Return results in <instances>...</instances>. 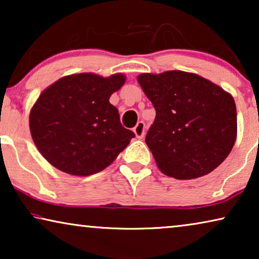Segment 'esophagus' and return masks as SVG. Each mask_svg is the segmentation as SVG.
Here are the masks:
<instances>
[{
	"label": "esophagus",
	"mask_w": 259,
	"mask_h": 259,
	"mask_svg": "<svg viewBox=\"0 0 259 259\" xmlns=\"http://www.w3.org/2000/svg\"><path fill=\"white\" fill-rule=\"evenodd\" d=\"M146 127H145V122L144 121H139L136 125V127L133 128V132L134 134H136V137L138 138V139H143L144 136H145V130Z\"/></svg>",
	"instance_id": "1"
}]
</instances>
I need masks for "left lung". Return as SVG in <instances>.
Segmentation results:
<instances>
[{"label": "left lung", "mask_w": 259, "mask_h": 259, "mask_svg": "<svg viewBox=\"0 0 259 259\" xmlns=\"http://www.w3.org/2000/svg\"><path fill=\"white\" fill-rule=\"evenodd\" d=\"M138 82L157 113L145 141L164 175L196 179L225 160L237 138L231 94L182 70L143 73Z\"/></svg>", "instance_id": "obj_1"}]
</instances>
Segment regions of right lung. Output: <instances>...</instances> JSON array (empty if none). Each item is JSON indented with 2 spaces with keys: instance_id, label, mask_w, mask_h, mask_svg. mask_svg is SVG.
<instances>
[{
  "instance_id": "1",
  "label": "right lung",
  "mask_w": 259,
  "mask_h": 259,
  "mask_svg": "<svg viewBox=\"0 0 259 259\" xmlns=\"http://www.w3.org/2000/svg\"><path fill=\"white\" fill-rule=\"evenodd\" d=\"M121 73L63 76L40 94L30 109L34 144L49 164L72 176L105 169L125 150L134 133L120 123L111 95L122 87Z\"/></svg>"
}]
</instances>
